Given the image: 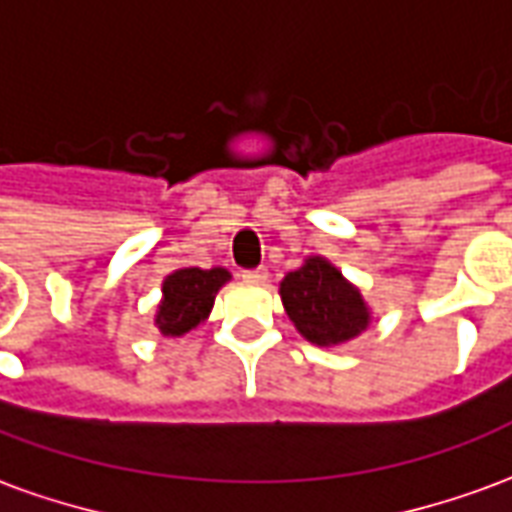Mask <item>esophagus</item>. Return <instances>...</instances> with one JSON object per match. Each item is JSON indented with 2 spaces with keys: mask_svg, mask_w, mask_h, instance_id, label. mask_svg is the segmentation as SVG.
<instances>
[{
  "mask_svg": "<svg viewBox=\"0 0 512 512\" xmlns=\"http://www.w3.org/2000/svg\"><path fill=\"white\" fill-rule=\"evenodd\" d=\"M241 279H244V282H252V285H263L268 279V271L266 268H244V271H241Z\"/></svg>",
  "mask_w": 512,
  "mask_h": 512,
  "instance_id": "34e87169",
  "label": "esophagus"
}]
</instances>
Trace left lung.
Segmentation results:
<instances>
[{"label":"left lung","mask_w":512,"mask_h":512,"mask_svg":"<svg viewBox=\"0 0 512 512\" xmlns=\"http://www.w3.org/2000/svg\"><path fill=\"white\" fill-rule=\"evenodd\" d=\"M285 312L304 340L315 345H340L370 326V310L359 288L326 257H307L304 266L279 282Z\"/></svg>","instance_id":"8db88e82"}]
</instances>
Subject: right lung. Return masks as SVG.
Segmentation results:
<instances>
[{
	"mask_svg": "<svg viewBox=\"0 0 512 512\" xmlns=\"http://www.w3.org/2000/svg\"><path fill=\"white\" fill-rule=\"evenodd\" d=\"M230 279L227 268H178L161 285V304L156 326L164 337H183L194 332L211 315L213 299Z\"/></svg>",
	"mask_w": 512,
	"mask_h": 512,
	"instance_id": "right-lung-1",
	"label": "right lung"
}]
</instances>
